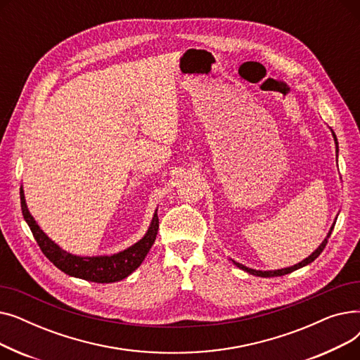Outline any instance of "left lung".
Masks as SVG:
<instances>
[{
    "instance_id": "left-lung-1",
    "label": "left lung",
    "mask_w": 360,
    "mask_h": 360,
    "mask_svg": "<svg viewBox=\"0 0 360 360\" xmlns=\"http://www.w3.org/2000/svg\"><path fill=\"white\" fill-rule=\"evenodd\" d=\"M333 137H334V141H335V144H337V153H338V143H337V137H335V134L333 132ZM334 224H335V221L333 223V226H331V229H330V232H328V235H327V238L323 240V243L319 245V247L308 257V258H305L304 261H300L299 264H295L293 267H288V269H281V270H274V271H259V270H252V269H248V267H245V266H242V264H239V262H235V266H238L239 269H242L243 271H247V273H250V274H254V276H258V277H277V276H285V274H289V273H292V271H295V270H297V269H302V267H305V266H308V264H311L312 261H315L318 257H319V254L324 251V248H326V245H327V242H328V238L331 236V232H333V229H334Z\"/></svg>"
}]
</instances>
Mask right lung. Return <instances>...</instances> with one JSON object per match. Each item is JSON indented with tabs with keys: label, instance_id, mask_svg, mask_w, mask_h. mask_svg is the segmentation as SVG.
Returning <instances> with one entry per match:
<instances>
[{
	"label": "right lung",
	"instance_id": "obj_1",
	"mask_svg": "<svg viewBox=\"0 0 360 360\" xmlns=\"http://www.w3.org/2000/svg\"><path fill=\"white\" fill-rule=\"evenodd\" d=\"M20 204H22V213L29 224V228L39 245L41 251L45 257L53 264L56 269H60L68 276L79 277L87 281L94 283H113L120 281L128 277L132 271L140 267V264L146 258L147 252L150 251L151 245L155 243L158 229H159V217L155 213L153 220H151L150 228L143 239H140L132 247L113 255H102V257H79L72 255L64 250H61L58 245L51 240L44 231H41L39 226L34 221L32 214L27 210L26 200L23 190L20 188Z\"/></svg>",
	"mask_w": 360,
	"mask_h": 360
}]
</instances>
